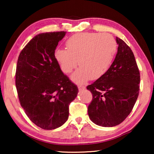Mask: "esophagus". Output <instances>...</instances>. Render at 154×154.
Returning a JSON list of instances; mask_svg holds the SVG:
<instances>
[{
	"label": "esophagus",
	"instance_id": "34e87169",
	"mask_svg": "<svg viewBox=\"0 0 154 154\" xmlns=\"http://www.w3.org/2000/svg\"><path fill=\"white\" fill-rule=\"evenodd\" d=\"M78 88H79V90H85V86H84V85H79L78 86Z\"/></svg>",
	"mask_w": 154,
	"mask_h": 154
}]
</instances>
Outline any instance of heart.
<instances>
[{
    "label": "heart",
    "instance_id": "1",
    "mask_svg": "<svg viewBox=\"0 0 154 154\" xmlns=\"http://www.w3.org/2000/svg\"><path fill=\"white\" fill-rule=\"evenodd\" d=\"M66 49H57L54 57L63 72L70 73L79 63V69L71 75L77 83L98 79L110 68L117 49L114 38L107 33H80L66 42Z\"/></svg>",
    "mask_w": 154,
    "mask_h": 154
}]
</instances>
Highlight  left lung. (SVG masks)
Returning <instances> with one entry per match:
<instances>
[{
	"instance_id": "1",
	"label": "left lung",
	"mask_w": 154,
	"mask_h": 154,
	"mask_svg": "<svg viewBox=\"0 0 154 154\" xmlns=\"http://www.w3.org/2000/svg\"><path fill=\"white\" fill-rule=\"evenodd\" d=\"M116 43L117 54L108 71L87 87L92 94L88 115L102 127L121 123L132 111L140 92V74L133 52L118 37Z\"/></svg>"
}]
</instances>
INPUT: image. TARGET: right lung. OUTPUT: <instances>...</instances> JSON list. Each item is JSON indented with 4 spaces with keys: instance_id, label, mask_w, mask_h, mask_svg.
<instances>
[{
    "instance_id": "1",
    "label": "right lung",
    "mask_w": 154,
    "mask_h": 154,
    "mask_svg": "<svg viewBox=\"0 0 154 154\" xmlns=\"http://www.w3.org/2000/svg\"><path fill=\"white\" fill-rule=\"evenodd\" d=\"M66 31L39 33L18 57L15 85L21 106L29 119L44 130L67 121L69 105L79 89L61 70L54 53Z\"/></svg>"
}]
</instances>
